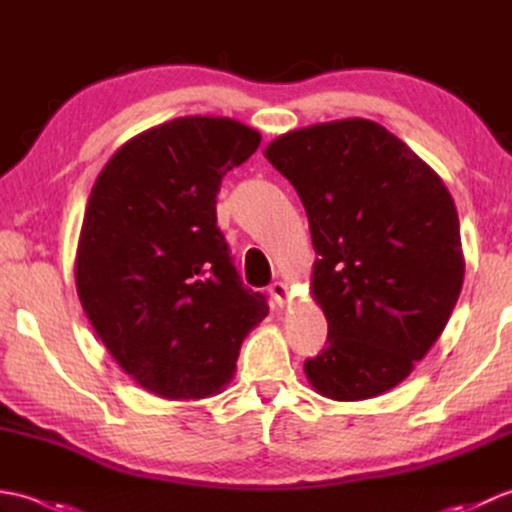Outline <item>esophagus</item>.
Here are the masks:
<instances>
[{
  "label": "esophagus",
  "instance_id": "esophagus-1",
  "mask_svg": "<svg viewBox=\"0 0 512 512\" xmlns=\"http://www.w3.org/2000/svg\"><path fill=\"white\" fill-rule=\"evenodd\" d=\"M268 292L279 308L286 306V303L290 301V288H288V284H284V281H275V284H270Z\"/></svg>",
  "mask_w": 512,
  "mask_h": 512
}]
</instances>
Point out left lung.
Segmentation results:
<instances>
[{"instance_id": "obj_1", "label": "left lung", "mask_w": 512, "mask_h": 512, "mask_svg": "<svg viewBox=\"0 0 512 512\" xmlns=\"http://www.w3.org/2000/svg\"><path fill=\"white\" fill-rule=\"evenodd\" d=\"M306 206L312 297L328 341L308 358L321 396L365 400L402 383L447 325L464 281L460 220L427 162L365 118L319 123L264 151Z\"/></svg>"}]
</instances>
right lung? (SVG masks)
Instances as JSON below:
<instances>
[{
    "label": "right lung",
    "instance_id": "obj_1",
    "mask_svg": "<svg viewBox=\"0 0 512 512\" xmlns=\"http://www.w3.org/2000/svg\"><path fill=\"white\" fill-rule=\"evenodd\" d=\"M259 143L233 118H173L127 140L92 187L76 292L114 361L160 398L220 394L268 314L262 292L239 279L215 215L222 178Z\"/></svg>",
    "mask_w": 512,
    "mask_h": 512
}]
</instances>
